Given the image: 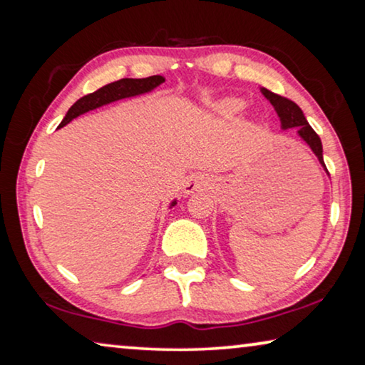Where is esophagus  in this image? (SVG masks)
<instances>
[{"label":"esophagus","mask_w":365,"mask_h":365,"mask_svg":"<svg viewBox=\"0 0 365 365\" xmlns=\"http://www.w3.org/2000/svg\"><path fill=\"white\" fill-rule=\"evenodd\" d=\"M206 186V181H204L202 176H197V174H192L186 179V182L182 184V191L184 194H192L197 189H201Z\"/></svg>","instance_id":"34e87169"}]
</instances>
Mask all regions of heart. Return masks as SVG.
<instances>
[{"label":"heart","mask_w":365,"mask_h":365,"mask_svg":"<svg viewBox=\"0 0 365 365\" xmlns=\"http://www.w3.org/2000/svg\"><path fill=\"white\" fill-rule=\"evenodd\" d=\"M216 111L222 116H232L242 109V103L239 99H224V101L216 104Z\"/></svg>","instance_id":"heart-1"}]
</instances>
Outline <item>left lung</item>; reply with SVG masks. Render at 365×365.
<instances>
[{
  "instance_id": "left-lung-1",
  "label": "left lung",
  "mask_w": 365,
  "mask_h": 365,
  "mask_svg": "<svg viewBox=\"0 0 365 365\" xmlns=\"http://www.w3.org/2000/svg\"><path fill=\"white\" fill-rule=\"evenodd\" d=\"M262 94L269 99V101H271L272 106L276 108L279 118H281L282 128L284 129L297 128L299 129V131H297L299 136H301L304 141L309 144V148H311L314 154L317 156L319 163H321L322 166L326 168V164H324V158H322L321 138L317 136V133L314 131V129L311 128V124L307 123V119H306V116H304L302 109L299 108L296 103L291 101V99L279 96V94L269 91V89H266V88H262Z\"/></svg>"
}]
</instances>
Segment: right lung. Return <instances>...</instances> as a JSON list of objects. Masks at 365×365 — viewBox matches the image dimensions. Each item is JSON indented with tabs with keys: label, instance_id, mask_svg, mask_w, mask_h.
Returning <instances> with one entry per match:
<instances>
[{
	"label": "right lung",
	"instance_id": "add662e5",
	"mask_svg": "<svg viewBox=\"0 0 365 365\" xmlns=\"http://www.w3.org/2000/svg\"><path fill=\"white\" fill-rule=\"evenodd\" d=\"M161 83H164L163 76H149V78H141V79L123 78L119 79V81L109 83L106 86L99 88L98 91L89 93L86 96L79 98L78 101L68 109L66 116H64L61 124H59V128L66 126L71 119L78 118L79 114L91 111V109H96L99 106H103V104L118 101V99L131 98V96H136V94L148 93L156 86H159ZM174 204H176V201H174L171 206H174Z\"/></svg>",
	"mask_w": 365,
	"mask_h": 365
}]
</instances>
